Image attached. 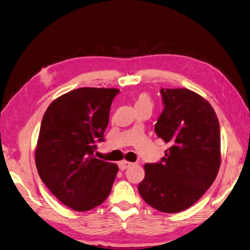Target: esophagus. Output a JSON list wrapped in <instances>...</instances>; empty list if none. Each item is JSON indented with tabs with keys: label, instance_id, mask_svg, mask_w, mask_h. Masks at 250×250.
<instances>
[{
	"label": "esophagus",
	"instance_id": "esophagus-1",
	"mask_svg": "<svg viewBox=\"0 0 250 250\" xmlns=\"http://www.w3.org/2000/svg\"><path fill=\"white\" fill-rule=\"evenodd\" d=\"M132 165H133V163H131V162L121 161V162L119 163V169H120V170H125V169H127L129 167H131Z\"/></svg>",
	"mask_w": 250,
	"mask_h": 250
}]
</instances>
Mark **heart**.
Wrapping results in <instances>:
<instances>
[{
    "label": "heart",
    "mask_w": 250,
    "mask_h": 250,
    "mask_svg": "<svg viewBox=\"0 0 250 250\" xmlns=\"http://www.w3.org/2000/svg\"><path fill=\"white\" fill-rule=\"evenodd\" d=\"M136 107L139 106H150L152 107V100L148 93H140L137 95L136 102H135Z\"/></svg>",
    "instance_id": "obj_1"
}]
</instances>
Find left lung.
<instances>
[{"mask_svg": "<svg viewBox=\"0 0 250 250\" xmlns=\"http://www.w3.org/2000/svg\"><path fill=\"white\" fill-rule=\"evenodd\" d=\"M164 112L157 137L170 148L161 163L146 164L138 185L144 201L162 212L176 213L204 195L221 166L220 124L209 101L188 88H162Z\"/></svg>", "mask_w": 250, "mask_h": 250, "instance_id": "obj_1", "label": "left lung"}]
</instances>
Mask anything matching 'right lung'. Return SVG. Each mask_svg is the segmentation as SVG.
Listing matches in <instances>:
<instances>
[{"instance_id":"1","label":"right lung","mask_w":250,"mask_h":250,"mask_svg":"<svg viewBox=\"0 0 250 250\" xmlns=\"http://www.w3.org/2000/svg\"><path fill=\"white\" fill-rule=\"evenodd\" d=\"M118 88L80 87L56 98L44 114L35 149L38 173L49 191L75 211L104 203L118 166L96 158Z\"/></svg>"}]
</instances>
